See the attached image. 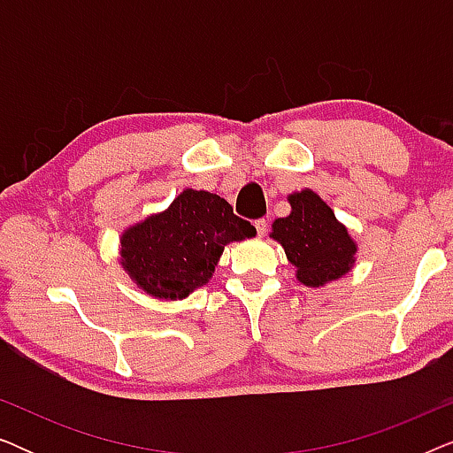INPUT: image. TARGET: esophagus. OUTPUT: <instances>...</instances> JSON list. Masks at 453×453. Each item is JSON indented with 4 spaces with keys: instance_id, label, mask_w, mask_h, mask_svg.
<instances>
[{
    "instance_id": "34e87169",
    "label": "esophagus",
    "mask_w": 453,
    "mask_h": 453,
    "mask_svg": "<svg viewBox=\"0 0 453 453\" xmlns=\"http://www.w3.org/2000/svg\"><path fill=\"white\" fill-rule=\"evenodd\" d=\"M253 225H256L259 237H262V234H264L265 231H268V220H265V219H257L256 222H253Z\"/></svg>"
}]
</instances>
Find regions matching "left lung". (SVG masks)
Returning a JSON list of instances; mask_svg holds the SVG:
<instances>
[{
    "label": "left lung",
    "instance_id": "left-lung-1",
    "mask_svg": "<svg viewBox=\"0 0 453 453\" xmlns=\"http://www.w3.org/2000/svg\"><path fill=\"white\" fill-rule=\"evenodd\" d=\"M290 214L276 219L270 237L284 247L305 287H324L355 265L357 243L334 210L311 189L288 196Z\"/></svg>",
    "mask_w": 453,
    "mask_h": 453
}]
</instances>
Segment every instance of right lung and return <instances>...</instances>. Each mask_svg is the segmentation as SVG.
Listing matches in <instances>:
<instances>
[{
  "label": "right lung",
  "instance_id": "add662e5",
  "mask_svg": "<svg viewBox=\"0 0 453 453\" xmlns=\"http://www.w3.org/2000/svg\"><path fill=\"white\" fill-rule=\"evenodd\" d=\"M256 237V226L220 196L185 189L165 212L148 216L121 234V265L157 299H185L206 284L233 241Z\"/></svg>",
  "mask_w": 453,
  "mask_h": 453
}]
</instances>
